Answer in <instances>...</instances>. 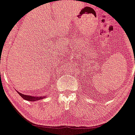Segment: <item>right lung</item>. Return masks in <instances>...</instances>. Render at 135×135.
<instances>
[{
    "mask_svg": "<svg viewBox=\"0 0 135 135\" xmlns=\"http://www.w3.org/2000/svg\"><path fill=\"white\" fill-rule=\"evenodd\" d=\"M18 93L23 98L24 100H27V101H30V102H35L37 100H41V99L45 98L46 97H32V96H29V95H26V94H23L22 93H20L18 92Z\"/></svg>",
    "mask_w": 135,
    "mask_h": 135,
    "instance_id": "1",
    "label": "right lung"
}]
</instances>
